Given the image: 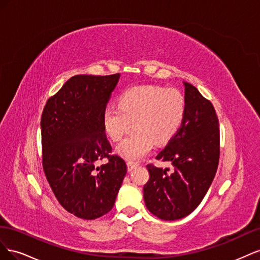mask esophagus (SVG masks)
Wrapping results in <instances>:
<instances>
[{"instance_id": "34e87169", "label": "esophagus", "mask_w": 260, "mask_h": 260, "mask_svg": "<svg viewBox=\"0 0 260 260\" xmlns=\"http://www.w3.org/2000/svg\"><path fill=\"white\" fill-rule=\"evenodd\" d=\"M138 162H135V161H128L127 162V166H128V170L129 171H131L133 168H135V167H137L138 166Z\"/></svg>"}]
</instances>
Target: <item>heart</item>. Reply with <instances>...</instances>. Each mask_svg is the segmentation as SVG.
<instances>
[{"instance_id":"heart-1","label":"heart","mask_w":260,"mask_h":260,"mask_svg":"<svg viewBox=\"0 0 260 260\" xmlns=\"http://www.w3.org/2000/svg\"><path fill=\"white\" fill-rule=\"evenodd\" d=\"M186 101L177 89L160 85H137L122 91L117 106L108 105L102 113L106 136L119 141L131 127V135L118 145L117 152L130 161L147 155L153 143L165 144L182 125Z\"/></svg>"}]
</instances>
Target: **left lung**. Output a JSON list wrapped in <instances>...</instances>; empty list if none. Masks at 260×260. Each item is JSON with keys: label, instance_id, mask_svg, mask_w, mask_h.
Returning a JSON list of instances; mask_svg holds the SVG:
<instances>
[{"label": "left lung", "instance_id": "1", "mask_svg": "<svg viewBox=\"0 0 260 260\" xmlns=\"http://www.w3.org/2000/svg\"><path fill=\"white\" fill-rule=\"evenodd\" d=\"M186 112L182 125L156 156L174 170L147 165L144 202L162 220H178L200 205L215 178L220 156L219 120L214 105L194 85L184 82Z\"/></svg>", "mask_w": 260, "mask_h": 260}]
</instances>
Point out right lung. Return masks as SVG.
Segmentation results:
<instances>
[{
	"mask_svg": "<svg viewBox=\"0 0 260 260\" xmlns=\"http://www.w3.org/2000/svg\"><path fill=\"white\" fill-rule=\"evenodd\" d=\"M119 76L72 77L48 100L41 116L45 177L60 205L86 220L114 207L127 174L124 160L112 154L102 124ZM104 158L109 161L95 168V161Z\"/></svg>",
	"mask_w": 260,
	"mask_h": 260,
	"instance_id": "add662e5",
	"label": "right lung"
}]
</instances>
